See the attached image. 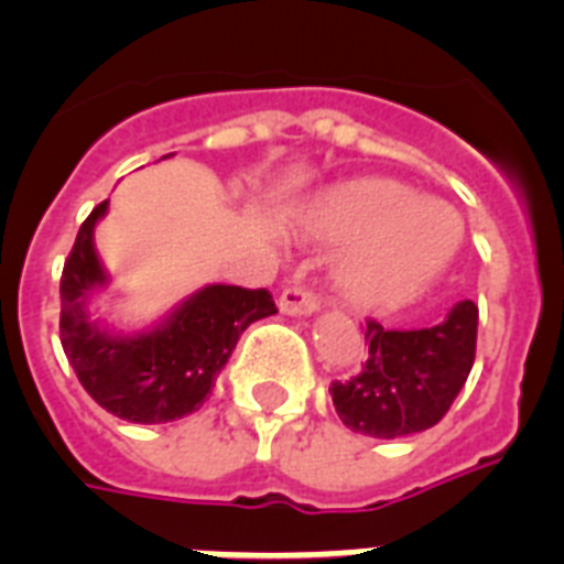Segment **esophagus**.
<instances>
[{
	"mask_svg": "<svg viewBox=\"0 0 564 564\" xmlns=\"http://www.w3.org/2000/svg\"><path fill=\"white\" fill-rule=\"evenodd\" d=\"M316 308H319V300L302 285L285 288L282 296H279V311L288 316H311Z\"/></svg>",
	"mask_w": 564,
	"mask_h": 564,
	"instance_id": "esophagus-1",
	"label": "esophagus"
}]
</instances>
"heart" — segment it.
<instances>
[{
    "mask_svg": "<svg viewBox=\"0 0 564 564\" xmlns=\"http://www.w3.org/2000/svg\"><path fill=\"white\" fill-rule=\"evenodd\" d=\"M305 227L343 245L337 288L357 305H398L430 288L458 248V218L398 181L369 178L323 195Z\"/></svg>",
    "mask_w": 564,
    "mask_h": 564,
    "instance_id": "1",
    "label": "heart"
}]
</instances>
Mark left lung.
<instances>
[{"label": "left lung", "instance_id": "left-lung-1", "mask_svg": "<svg viewBox=\"0 0 564 564\" xmlns=\"http://www.w3.org/2000/svg\"><path fill=\"white\" fill-rule=\"evenodd\" d=\"M478 305L460 300L430 328L366 323L369 357L360 375L334 380L339 421L369 438H403L430 430L449 412L476 360Z\"/></svg>", "mask_w": 564, "mask_h": 564}]
</instances>
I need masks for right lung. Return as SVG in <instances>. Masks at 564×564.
<instances>
[{"mask_svg":"<svg viewBox=\"0 0 564 564\" xmlns=\"http://www.w3.org/2000/svg\"><path fill=\"white\" fill-rule=\"evenodd\" d=\"M109 202L83 221L59 279V339L74 375L91 398L129 423L178 421L202 406L250 323L276 314L264 288L204 285L181 300L161 323L143 332H118L91 319V300L106 291L95 248L97 221Z\"/></svg>","mask_w":564,"mask_h":564,"instance_id":"add662e5","label":"right lung"}]
</instances>
